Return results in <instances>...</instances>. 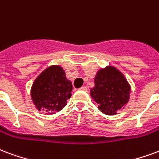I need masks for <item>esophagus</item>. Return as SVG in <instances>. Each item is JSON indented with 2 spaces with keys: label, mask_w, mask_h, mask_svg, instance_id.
Here are the masks:
<instances>
[{
  "label": "esophagus",
  "mask_w": 159,
  "mask_h": 159,
  "mask_svg": "<svg viewBox=\"0 0 159 159\" xmlns=\"http://www.w3.org/2000/svg\"><path fill=\"white\" fill-rule=\"evenodd\" d=\"M80 90H82V91H84V92H87L88 91V88L87 87H82Z\"/></svg>",
  "instance_id": "esophagus-1"
}]
</instances>
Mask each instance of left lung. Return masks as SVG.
I'll return each mask as SVG.
<instances>
[{"label": "left lung", "mask_w": 159, "mask_h": 159, "mask_svg": "<svg viewBox=\"0 0 159 159\" xmlns=\"http://www.w3.org/2000/svg\"><path fill=\"white\" fill-rule=\"evenodd\" d=\"M94 84L90 94L104 115H117L119 110L127 104L131 88L124 74L116 67L107 66L98 70Z\"/></svg>", "instance_id": "obj_1"}]
</instances>
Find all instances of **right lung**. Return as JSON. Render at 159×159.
Returning a JSON list of instances; mask_svg holds the SVG:
<instances>
[{
	"label": "right lung",
	"instance_id": "add662e5",
	"mask_svg": "<svg viewBox=\"0 0 159 159\" xmlns=\"http://www.w3.org/2000/svg\"><path fill=\"white\" fill-rule=\"evenodd\" d=\"M72 83L59 65L50 66L35 78L30 90L33 103L37 110L46 115L61 111L71 96Z\"/></svg>",
	"mask_w": 159,
	"mask_h": 159
}]
</instances>
